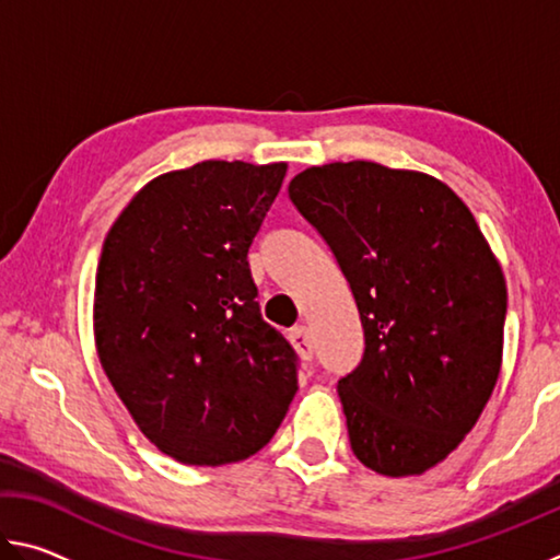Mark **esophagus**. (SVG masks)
Wrapping results in <instances>:
<instances>
[{
  "mask_svg": "<svg viewBox=\"0 0 560 560\" xmlns=\"http://www.w3.org/2000/svg\"><path fill=\"white\" fill-rule=\"evenodd\" d=\"M289 340H291V346L296 348V353H299L303 360H311V358H314V340H311V336H308V328H306V326H296V328H291Z\"/></svg>",
  "mask_w": 560,
  "mask_h": 560,
  "instance_id": "34e87169",
  "label": "esophagus"
}]
</instances>
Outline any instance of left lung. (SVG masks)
I'll use <instances>...</instances> for the list:
<instances>
[{"label": "left lung", "instance_id": "left-lung-1", "mask_svg": "<svg viewBox=\"0 0 560 560\" xmlns=\"http://www.w3.org/2000/svg\"><path fill=\"white\" fill-rule=\"evenodd\" d=\"M353 291L365 348L338 381L350 450L412 477L459 447L501 371L506 281L452 189L368 160L308 167L289 183Z\"/></svg>", "mask_w": 560, "mask_h": 560}]
</instances>
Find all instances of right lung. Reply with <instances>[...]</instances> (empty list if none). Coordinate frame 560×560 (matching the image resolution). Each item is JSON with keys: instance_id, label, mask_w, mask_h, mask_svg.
Returning a JSON list of instances; mask_svg holds the SVG:
<instances>
[{"instance_id": "add662e5", "label": "right lung", "mask_w": 560, "mask_h": 560, "mask_svg": "<svg viewBox=\"0 0 560 560\" xmlns=\"http://www.w3.org/2000/svg\"><path fill=\"white\" fill-rule=\"evenodd\" d=\"M287 163L205 160L140 189L103 242L93 334L140 432L183 464L257 454L299 390V358L261 318L249 246Z\"/></svg>"}]
</instances>
